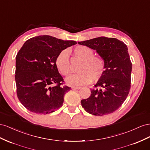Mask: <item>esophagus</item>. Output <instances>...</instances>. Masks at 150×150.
<instances>
[{
    "mask_svg": "<svg viewBox=\"0 0 150 150\" xmlns=\"http://www.w3.org/2000/svg\"><path fill=\"white\" fill-rule=\"evenodd\" d=\"M71 89L72 90H79L80 88V87H75V86H71Z\"/></svg>",
    "mask_w": 150,
    "mask_h": 150,
    "instance_id": "34e87169",
    "label": "esophagus"
}]
</instances>
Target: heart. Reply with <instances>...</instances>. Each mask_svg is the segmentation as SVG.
Instances as JSON below:
<instances>
[{"label":"heart","instance_id":"heart-1","mask_svg":"<svg viewBox=\"0 0 150 150\" xmlns=\"http://www.w3.org/2000/svg\"><path fill=\"white\" fill-rule=\"evenodd\" d=\"M76 57L82 59L77 74L66 79L70 85L80 86L88 84L92 80L96 82L103 75L105 70V62L101 57L94 56L93 51L86 46H78L73 50ZM56 66L59 71L63 75H68L71 71L69 55L67 50H63L57 55Z\"/></svg>","mask_w":150,"mask_h":150}]
</instances>
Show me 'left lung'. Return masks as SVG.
Wrapping results in <instances>:
<instances>
[{
	"label": "left lung",
	"instance_id": "1",
	"mask_svg": "<svg viewBox=\"0 0 150 150\" xmlns=\"http://www.w3.org/2000/svg\"><path fill=\"white\" fill-rule=\"evenodd\" d=\"M78 43L96 50L105 62V71L91 89V96L81 100L82 108L99 116L114 112L125 102L131 88L132 63L127 46L116 38L102 36Z\"/></svg>",
	"mask_w": 150,
	"mask_h": 150
}]
</instances>
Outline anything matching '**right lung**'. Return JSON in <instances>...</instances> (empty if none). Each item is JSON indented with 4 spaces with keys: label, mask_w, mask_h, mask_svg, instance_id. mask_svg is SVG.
Listing matches in <instances>:
<instances>
[{
    "label": "right lung",
    "mask_w": 150,
    "mask_h": 150,
    "mask_svg": "<svg viewBox=\"0 0 150 150\" xmlns=\"http://www.w3.org/2000/svg\"><path fill=\"white\" fill-rule=\"evenodd\" d=\"M76 44L48 35L24 42L16 57L15 80L18 99L28 110L46 114L62 106L71 88L63 85L55 61L60 51Z\"/></svg>",
    "instance_id": "right-lung-1"
}]
</instances>
